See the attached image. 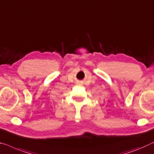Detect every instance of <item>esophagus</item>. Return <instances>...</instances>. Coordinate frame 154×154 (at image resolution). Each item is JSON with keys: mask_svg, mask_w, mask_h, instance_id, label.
Segmentation results:
<instances>
[{"mask_svg": "<svg viewBox=\"0 0 154 154\" xmlns=\"http://www.w3.org/2000/svg\"><path fill=\"white\" fill-rule=\"evenodd\" d=\"M78 84H79V85H80V82H78Z\"/></svg>", "mask_w": 154, "mask_h": 154, "instance_id": "34e87169", "label": "esophagus"}]
</instances>
